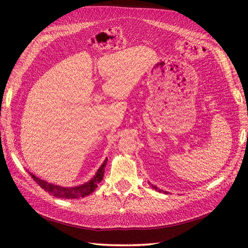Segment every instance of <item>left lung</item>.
I'll use <instances>...</instances> for the list:
<instances>
[{"mask_svg":"<svg viewBox=\"0 0 248 248\" xmlns=\"http://www.w3.org/2000/svg\"><path fill=\"white\" fill-rule=\"evenodd\" d=\"M156 189H157V188H156Z\"/></svg>","mask_w":248,"mask_h":248,"instance_id":"1","label":"left lung"}]
</instances>
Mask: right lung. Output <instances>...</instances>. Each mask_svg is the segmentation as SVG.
Wrapping results in <instances>:
<instances>
[{
  "label": "right lung",
  "mask_w": 248,
  "mask_h": 248,
  "mask_svg": "<svg viewBox=\"0 0 248 248\" xmlns=\"http://www.w3.org/2000/svg\"><path fill=\"white\" fill-rule=\"evenodd\" d=\"M107 162H108V158L104 160L102 166L100 167L98 171H97L96 176L92 180H90L88 183H85L77 187H71V188H66V187H60L58 185L49 184L46 181H43V180L35 177L32 174L31 176L34 179V181L37 184H39L41 188H43L47 193H49L50 196H54L56 198H61V199H78V198L89 196L90 193H92L97 187V183L102 181L103 175H104V169H106Z\"/></svg>",
  "instance_id": "1"
}]
</instances>
